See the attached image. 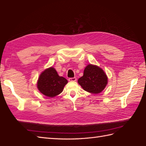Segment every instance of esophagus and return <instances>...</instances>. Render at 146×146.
Here are the masks:
<instances>
[{"label":"esophagus","mask_w":146,"mask_h":146,"mask_svg":"<svg viewBox=\"0 0 146 146\" xmlns=\"http://www.w3.org/2000/svg\"><path fill=\"white\" fill-rule=\"evenodd\" d=\"M68 80L69 82H76L77 80V78L76 77H73V78H69L68 79Z\"/></svg>","instance_id":"esophagus-1"}]
</instances>
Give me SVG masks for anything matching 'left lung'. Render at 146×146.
<instances>
[{"instance_id": "8db88e82", "label": "left lung", "mask_w": 146, "mask_h": 146, "mask_svg": "<svg viewBox=\"0 0 146 146\" xmlns=\"http://www.w3.org/2000/svg\"><path fill=\"white\" fill-rule=\"evenodd\" d=\"M78 83L83 89L92 94H99L108 84V77L104 70L98 66L90 64L84 69L83 76Z\"/></svg>"}]
</instances>
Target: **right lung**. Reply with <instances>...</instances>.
Returning <instances> with one entry per match:
<instances>
[{"label": "right lung", "instance_id": "right-lung-1", "mask_svg": "<svg viewBox=\"0 0 146 146\" xmlns=\"http://www.w3.org/2000/svg\"><path fill=\"white\" fill-rule=\"evenodd\" d=\"M68 82L65 78L59 76L55 68L50 67L39 75L37 88L43 95L52 98L60 94Z\"/></svg>", "mask_w": 146, "mask_h": 146}]
</instances>
